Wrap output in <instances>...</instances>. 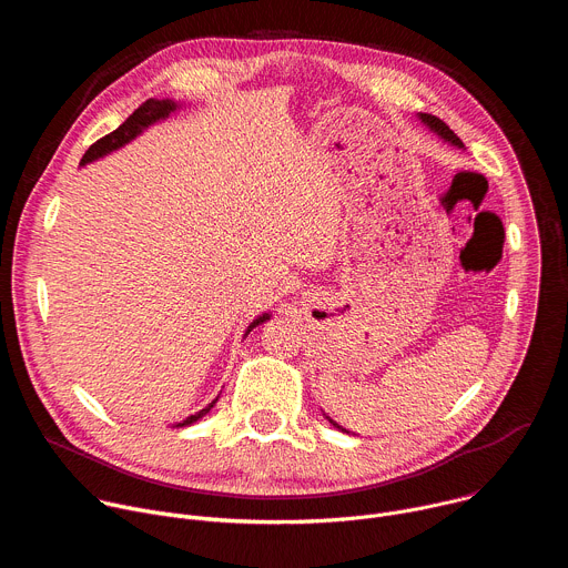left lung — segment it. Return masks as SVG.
Returning <instances> with one entry per match:
<instances>
[{
  "label": "left lung",
  "instance_id": "1",
  "mask_svg": "<svg viewBox=\"0 0 568 568\" xmlns=\"http://www.w3.org/2000/svg\"><path fill=\"white\" fill-rule=\"evenodd\" d=\"M420 121L425 123V125H429L440 139H445L447 143H452V145H456V148H463V141L447 128V123H443L440 119H436V116H432V114H420ZM331 420V418H328ZM331 425H335L337 429H342V432H346L344 427H339L335 420H331Z\"/></svg>",
  "mask_w": 568,
  "mask_h": 568
}]
</instances>
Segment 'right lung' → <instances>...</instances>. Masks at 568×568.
Wrapping results in <instances>:
<instances>
[{
    "mask_svg": "<svg viewBox=\"0 0 568 568\" xmlns=\"http://www.w3.org/2000/svg\"><path fill=\"white\" fill-rule=\"evenodd\" d=\"M175 110H180V105H178L175 101H171V99H161V101H159V99H148V101H145L143 105H139L114 132H110V134H105L103 139H99L97 143H92L90 150L83 154V159H80V166L92 164V161H97V159H101V156H105V154H110V152L123 148V145L130 143L134 136H139L148 125H152V123H156V121H161V119H169L171 112H175ZM267 318H270V314H263V316L254 318V321L250 323L247 335H250L256 326H261V323L267 321ZM215 402H217V397L209 404V407H204V409L197 412L195 416H189L186 420L178 423L175 427H189V425L197 423L200 418H204V416L213 409Z\"/></svg>",
    "mask_w": 568,
    "mask_h": 568,
    "instance_id": "obj_1",
    "label": "right lung"
}]
</instances>
